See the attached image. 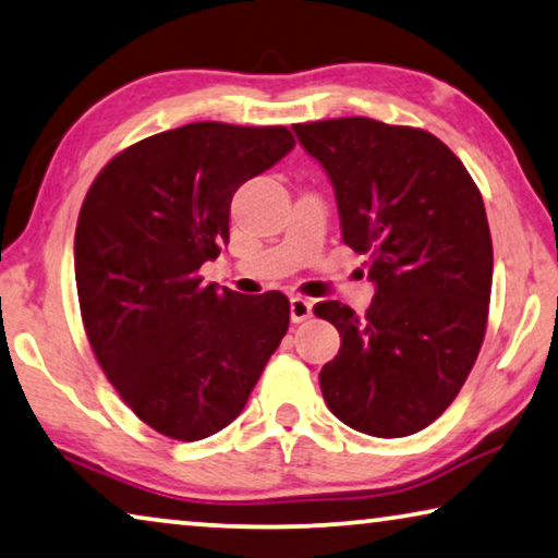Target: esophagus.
<instances>
[{
  "instance_id": "34e87169",
  "label": "esophagus",
  "mask_w": 558,
  "mask_h": 558,
  "mask_svg": "<svg viewBox=\"0 0 558 558\" xmlns=\"http://www.w3.org/2000/svg\"><path fill=\"white\" fill-rule=\"evenodd\" d=\"M307 317H313V303L307 298H290V320L305 323Z\"/></svg>"
}]
</instances>
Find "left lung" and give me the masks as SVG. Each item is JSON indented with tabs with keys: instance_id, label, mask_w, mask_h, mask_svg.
I'll return each mask as SVG.
<instances>
[{
	"instance_id": "left-lung-1",
	"label": "left lung",
	"mask_w": 558,
	"mask_h": 558,
	"mask_svg": "<svg viewBox=\"0 0 558 558\" xmlns=\"http://www.w3.org/2000/svg\"><path fill=\"white\" fill-rule=\"evenodd\" d=\"M335 189L342 241L367 253L365 315L338 300L317 317L340 332L320 373L330 412L373 437H407L452 404L480 355L492 295L482 193L437 136L348 117L295 123Z\"/></svg>"
}]
</instances>
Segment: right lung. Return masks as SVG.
<instances>
[{
  "mask_svg": "<svg viewBox=\"0 0 558 558\" xmlns=\"http://www.w3.org/2000/svg\"><path fill=\"white\" fill-rule=\"evenodd\" d=\"M295 138L286 126L198 121L113 156L74 238L88 344L141 422L196 441L231 424L288 332V298L203 286L228 243L231 201Z\"/></svg>",
  "mask_w": 558,
  "mask_h": 558,
  "instance_id": "obj_1",
  "label": "right lung"
}]
</instances>
